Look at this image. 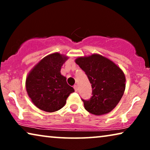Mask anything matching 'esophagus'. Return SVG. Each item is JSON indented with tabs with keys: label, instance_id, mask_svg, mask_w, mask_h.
Segmentation results:
<instances>
[{
	"label": "esophagus",
	"instance_id": "esophagus-1",
	"mask_svg": "<svg viewBox=\"0 0 150 150\" xmlns=\"http://www.w3.org/2000/svg\"><path fill=\"white\" fill-rule=\"evenodd\" d=\"M74 89L75 91H78V87H77L76 85H75L74 86Z\"/></svg>",
	"mask_w": 150,
	"mask_h": 150
}]
</instances>
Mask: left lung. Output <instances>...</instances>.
<instances>
[{
    "mask_svg": "<svg viewBox=\"0 0 150 150\" xmlns=\"http://www.w3.org/2000/svg\"><path fill=\"white\" fill-rule=\"evenodd\" d=\"M75 62L85 71L92 87L89 100H83L90 113L102 115L117 105L126 88L124 71L113 61L99 54L79 57Z\"/></svg>",
    "mask_w": 150,
    "mask_h": 150,
    "instance_id": "8db88e82",
    "label": "left lung"
}]
</instances>
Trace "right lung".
I'll use <instances>...</instances> for the list:
<instances>
[{
  "instance_id": "add662e5",
  "label": "right lung",
  "mask_w": 150,
  "mask_h": 150,
  "mask_svg": "<svg viewBox=\"0 0 150 150\" xmlns=\"http://www.w3.org/2000/svg\"><path fill=\"white\" fill-rule=\"evenodd\" d=\"M68 57L54 52L43 58L26 79V89L34 105L52 112L63 108L69 94L74 91L61 75V69Z\"/></svg>"
}]
</instances>
